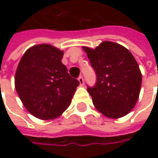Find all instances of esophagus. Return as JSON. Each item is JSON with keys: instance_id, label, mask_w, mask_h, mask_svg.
<instances>
[{"instance_id": "esophagus-1", "label": "esophagus", "mask_w": 158, "mask_h": 158, "mask_svg": "<svg viewBox=\"0 0 158 158\" xmlns=\"http://www.w3.org/2000/svg\"><path fill=\"white\" fill-rule=\"evenodd\" d=\"M78 81H79L81 85H83V84H84V80H83V77H82V76H80L78 77Z\"/></svg>"}]
</instances>
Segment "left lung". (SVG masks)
<instances>
[{"label":"left lung","instance_id":"left-lung-1","mask_svg":"<svg viewBox=\"0 0 158 158\" xmlns=\"http://www.w3.org/2000/svg\"><path fill=\"white\" fill-rule=\"evenodd\" d=\"M97 75L94 87H88L96 109L107 118L124 117L136 104L142 73L129 50L104 41L95 49L82 46Z\"/></svg>","mask_w":158,"mask_h":158}]
</instances>
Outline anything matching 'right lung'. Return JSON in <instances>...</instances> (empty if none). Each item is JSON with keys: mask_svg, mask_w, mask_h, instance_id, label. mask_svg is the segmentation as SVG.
Segmentation results:
<instances>
[{"mask_svg": "<svg viewBox=\"0 0 158 158\" xmlns=\"http://www.w3.org/2000/svg\"><path fill=\"white\" fill-rule=\"evenodd\" d=\"M63 51L49 44L30 47L17 66L15 87L23 105L36 118L60 116L71 104L80 82L62 64Z\"/></svg>", "mask_w": 158, "mask_h": 158, "instance_id": "add662e5", "label": "right lung"}]
</instances>
